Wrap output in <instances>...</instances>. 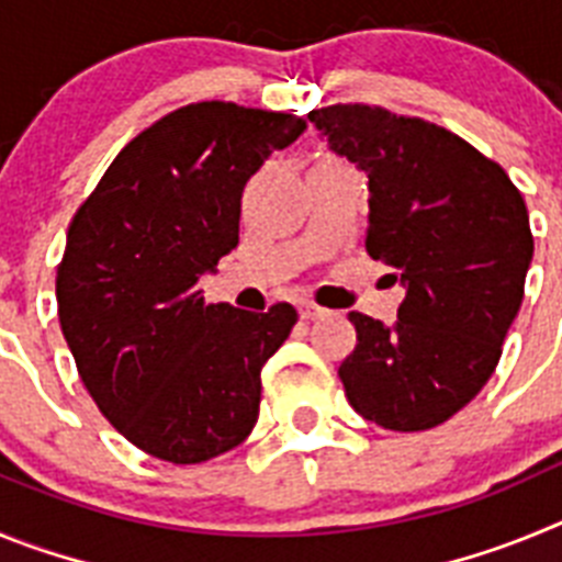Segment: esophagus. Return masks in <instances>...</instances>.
<instances>
[{
	"instance_id": "obj_1",
	"label": "esophagus",
	"mask_w": 562,
	"mask_h": 562,
	"mask_svg": "<svg viewBox=\"0 0 562 562\" xmlns=\"http://www.w3.org/2000/svg\"><path fill=\"white\" fill-rule=\"evenodd\" d=\"M297 312H301V321H315V317L326 315V310H321L317 304H310V301H304V304L297 306Z\"/></svg>"
}]
</instances>
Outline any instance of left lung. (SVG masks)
I'll use <instances>...</instances> for the list:
<instances>
[{
	"instance_id": "8db88e82",
	"label": "left lung",
	"mask_w": 562,
	"mask_h": 562,
	"mask_svg": "<svg viewBox=\"0 0 562 562\" xmlns=\"http://www.w3.org/2000/svg\"><path fill=\"white\" fill-rule=\"evenodd\" d=\"M310 121L369 177L366 250L405 290L391 326L349 312L357 346L337 369L349 405L385 430L436 428L493 376L520 310L535 252L524 196L436 123L362 103Z\"/></svg>"
}]
</instances>
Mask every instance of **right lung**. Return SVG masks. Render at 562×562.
Masks as SVG:
<instances>
[{
	"label": "right lung",
	"instance_id": "right-lung-1",
	"mask_svg": "<svg viewBox=\"0 0 562 562\" xmlns=\"http://www.w3.org/2000/svg\"><path fill=\"white\" fill-rule=\"evenodd\" d=\"M284 112L202 101L140 132L72 216L58 321L101 414L134 448L200 464L250 436L261 369L297 312L205 304V272L238 245L241 191L304 134Z\"/></svg>",
	"mask_w": 562,
	"mask_h": 562
}]
</instances>
